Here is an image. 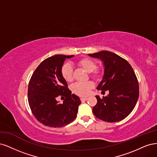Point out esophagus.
<instances>
[{"instance_id": "obj_1", "label": "esophagus", "mask_w": 157, "mask_h": 157, "mask_svg": "<svg viewBox=\"0 0 157 157\" xmlns=\"http://www.w3.org/2000/svg\"><path fill=\"white\" fill-rule=\"evenodd\" d=\"M80 99H81V100H82V101H85V100H88V98L84 97V98H81Z\"/></svg>"}]
</instances>
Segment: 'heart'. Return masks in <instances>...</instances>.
Returning <instances> with one entry per match:
<instances>
[{
    "label": "heart",
    "mask_w": 157,
    "mask_h": 157,
    "mask_svg": "<svg viewBox=\"0 0 157 157\" xmlns=\"http://www.w3.org/2000/svg\"><path fill=\"white\" fill-rule=\"evenodd\" d=\"M78 65L84 69L86 72L90 73L93 78H98L100 71L97 69V63L94 60L89 58H83L79 59ZM61 75L63 79L67 82H72L73 81V68L70 63H66L61 68ZM94 87V83L92 82H78L72 86V91L74 94L79 97H86L89 94L90 90Z\"/></svg>",
    "instance_id": "1"
}]
</instances>
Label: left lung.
Wrapping results in <instances>:
<instances>
[{"instance_id":"left-lung-1","label":"left lung","mask_w":157,"mask_h":157,"mask_svg":"<svg viewBox=\"0 0 157 157\" xmlns=\"http://www.w3.org/2000/svg\"><path fill=\"white\" fill-rule=\"evenodd\" d=\"M89 55L100 59L104 66L103 78L97 89L109 90V94L102 98L96 96L94 115L109 123L124 119L132 112L139 97V84L133 68L127 60L108 51Z\"/></svg>"}]
</instances>
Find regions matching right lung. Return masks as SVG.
Here are the masks:
<instances>
[{
    "instance_id": "1",
    "label": "right lung",
    "mask_w": 157,
    "mask_h": 157,
    "mask_svg": "<svg viewBox=\"0 0 157 157\" xmlns=\"http://www.w3.org/2000/svg\"><path fill=\"white\" fill-rule=\"evenodd\" d=\"M74 55H55L40 64L33 74L28 86V101L34 116L49 127H62L76 118L79 98L68 88L61 75L66 59ZM64 95L63 104L56 100Z\"/></svg>"
}]
</instances>
